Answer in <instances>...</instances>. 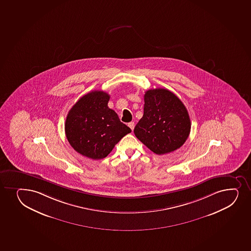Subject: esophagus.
Segmentation results:
<instances>
[{"mask_svg": "<svg viewBox=\"0 0 251 251\" xmlns=\"http://www.w3.org/2000/svg\"><path fill=\"white\" fill-rule=\"evenodd\" d=\"M134 126H135V125H134V122H131V123L128 124V127L132 129V131H133V129H134Z\"/></svg>", "mask_w": 251, "mask_h": 251, "instance_id": "1", "label": "esophagus"}]
</instances>
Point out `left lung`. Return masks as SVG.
<instances>
[{
  "label": "left lung",
  "mask_w": 251,
  "mask_h": 251,
  "mask_svg": "<svg viewBox=\"0 0 251 251\" xmlns=\"http://www.w3.org/2000/svg\"><path fill=\"white\" fill-rule=\"evenodd\" d=\"M190 128L189 113L175 93L164 88L145 92L144 116L134 134L151 151L161 155L179 149Z\"/></svg>",
  "instance_id": "8db88e82"
}]
</instances>
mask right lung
I'll return each mask as SVG.
<instances>
[{
  "label": "right lung",
  "mask_w": 251,
  "mask_h": 251,
  "mask_svg": "<svg viewBox=\"0 0 251 251\" xmlns=\"http://www.w3.org/2000/svg\"><path fill=\"white\" fill-rule=\"evenodd\" d=\"M110 96L93 91L71 108L65 123L66 137L80 154L92 159L107 157L116 144L131 132L119 116L107 107Z\"/></svg>",
  "instance_id": "obj_1"
}]
</instances>
